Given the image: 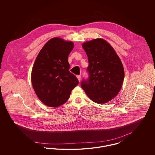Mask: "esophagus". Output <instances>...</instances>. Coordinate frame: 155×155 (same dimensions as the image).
<instances>
[{"mask_svg":"<svg viewBox=\"0 0 155 155\" xmlns=\"http://www.w3.org/2000/svg\"><path fill=\"white\" fill-rule=\"evenodd\" d=\"M77 78H78V80L79 82H80V80H81V75H77Z\"/></svg>","mask_w":155,"mask_h":155,"instance_id":"34e87169","label":"esophagus"}]
</instances>
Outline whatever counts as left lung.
Here are the masks:
<instances>
[{
	"instance_id": "8db88e82",
	"label": "left lung",
	"mask_w": 155,
	"mask_h": 155,
	"mask_svg": "<svg viewBox=\"0 0 155 155\" xmlns=\"http://www.w3.org/2000/svg\"><path fill=\"white\" fill-rule=\"evenodd\" d=\"M88 56V79L81 85L94 102L105 103L116 96L124 78L123 66L118 55L107 41L95 39L82 44Z\"/></svg>"
}]
</instances>
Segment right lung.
Returning <instances> with one entry per match:
<instances>
[{
	"label": "right lung",
	"mask_w": 155,
	"mask_h": 155,
	"mask_svg": "<svg viewBox=\"0 0 155 155\" xmlns=\"http://www.w3.org/2000/svg\"><path fill=\"white\" fill-rule=\"evenodd\" d=\"M74 44L53 38L45 45L32 67V87L40 101L49 107L66 103L71 91L78 84L77 77L70 72L68 56Z\"/></svg>",
	"instance_id": "obj_1"
}]
</instances>
